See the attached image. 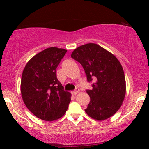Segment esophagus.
I'll list each match as a JSON object with an SVG mask.
<instances>
[{
	"instance_id": "34e87169",
	"label": "esophagus",
	"mask_w": 149,
	"mask_h": 149,
	"mask_svg": "<svg viewBox=\"0 0 149 149\" xmlns=\"http://www.w3.org/2000/svg\"><path fill=\"white\" fill-rule=\"evenodd\" d=\"M79 92V88H76V89H75L74 91H72V93L73 95H77Z\"/></svg>"
}]
</instances>
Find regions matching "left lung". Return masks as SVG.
Instances as JSON below:
<instances>
[{
	"label": "left lung",
	"mask_w": 149,
	"mask_h": 149,
	"mask_svg": "<svg viewBox=\"0 0 149 149\" xmlns=\"http://www.w3.org/2000/svg\"><path fill=\"white\" fill-rule=\"evenodd\" d=\"M71 58L82 65L89 82L92 79L95 81L92 89L87 90L90 102L85 113L97 121L113 116L121 107L126 93L125 74L118 59L95 43L76 48Z\"/></svg>",
	"instance_id": "left-lung-1"
}]
</instances>
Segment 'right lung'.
I'll use <instances>...</instances> for the list:
<instances>
[{"label": "right lung", "instance_id": "1", "mask_svg": "<svg viewBox=\"0 0 149 149\" xmlns=\"http://www.w3.org/2000/svg\"><path fill=\"white\" fill-rule=\"evenodd\" d=\"M67 52L62 48H47L32 57L22 72V97L26 107L39 119L52 121L66 113L71 93L65 91L56 76V68Z\"/></svg>", "mask_w": 149, "mask_h": 149}]
</instances>
